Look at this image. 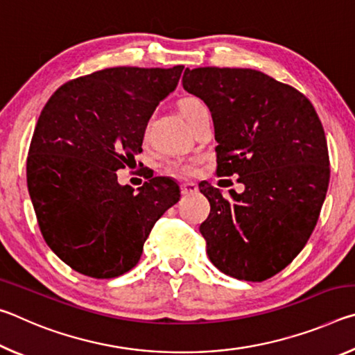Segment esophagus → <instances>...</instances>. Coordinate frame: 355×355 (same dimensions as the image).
<instances>
[{"instance_id":"obj_1","label":"esophagus","mask_w":355,"mask_h":355,"mask_svg":"<svg viewBox=\"0 0 355 355\" xmlns=\"http://www.w3.org/2000/svg\"><path fill=\"white\" fill-rule=\"evenodd\" d=\"M199 191V186L192 182H184L182 183V194L183 196H189V194H196Z\"/></svg>"}]
</instances>
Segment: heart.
<instances>
[{"instance_id":"obj_1","label":"heart","mask_w":355,"mask_h":355,"mask_svg":"<svg viewBox=\"0 0 355 355\" xmlns=\"http://www.w3.org/2000/svg\"><path fill=\"white\" fill-rule=\"evenodd\" d=\"M202 106H205L202 103L199 98H194V97H188L182 100V103H180V111H182L183 117L188 120L192 119V116L200 110ZM169 172L171 173H183V175H191V173L196 172V166L192 161H178V163H172L169 166Z\"/></svg>"}]
</instances>
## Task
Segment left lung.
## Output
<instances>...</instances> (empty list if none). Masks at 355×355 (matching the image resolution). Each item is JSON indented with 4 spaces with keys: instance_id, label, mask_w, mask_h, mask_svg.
Returning a JSON list of instances; mask_svg holds the SVG:
<instances>
[{
    "instance_id": "left-lung-1",
    "label": "left lung",
    "mask_w": 355,
    "mask_h": 355,
    "mask_svg": "<svg viewBox=\"0 0 355 355\" xmlns=\"http://www.w3.org/2000/svg\"><path fill=\"white\" fill-rule=\"evenodd\" d=\"M183 87L214 122L218 175L244 191L200 183L209 214L200 233L209 260L230 277L263 282L297 257L320 218L329 186L321 120L305 95L252 69H186Z\"/></svg>"
}]
</instances>
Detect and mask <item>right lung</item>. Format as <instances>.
Segmentation results:
<instances>
[{
	"mask_svg": "<svg viewBox=\"0 0 355 355\" xmlns=\"http://www.w3.org/2000/svg\"><path fill=\"white\" fill-rule=\"evenodd\" d=\"M183 69L94 71L62 84L42 110L28 152V191L48 248L76 272H128L155 222L180 200L171 178H150L135 192L116 172L142 152L148 120Z\"/></svg>",
	"mask_w": 355,
	"mask_h": 355,
	"instance_id": "right-lung-1",
	"label": "right lung"
}]
</instances>
